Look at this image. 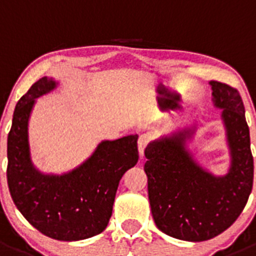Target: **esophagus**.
<instances>
[{
    "mask_svg": "<svg viewBox=\"0 0 256 256\" xmlns=\"http://www.w3.org/2000/svg\"><path fill=\"white\" fill-rule=\"evenodd\" d=\"M151 141V137L148 134H142L138 138V152L141 155V158L144 156V150H146V146L148 144V142Z\"/></svg>",
    "mask_w": 256,
    "mask_h": 256,
    "instance_id": "esophagus-1",
    "label": "esophagus"
}]
</instances>
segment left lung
I'll list each match as a JSON object with an SVG mask.
<instances>
[{
    "mask_svg": "<svg viewBox=\"0 0 256 256\" xmlns=\"http://www.w3.org/2000/svg\"><path fill=\"white\" fill-rule=\"evenodd\" d=\"M214 106L222 108L230 165L216 177L194 160L187 140L196 126L151 141L148 162V200L156 227L183 241H206L224 232L242 212L252 194L254 160L242 98L236 88L210 80Z\"/></svg>",
    "mask_w": 256,
    "mask_h": 256,
    "instance_id": "obj_1",
    "label": "left lung"
}]
</instances>
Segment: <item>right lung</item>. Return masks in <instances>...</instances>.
I'll return each instance as SVG.
<instances>
[{"instance_id":"1","label":"right lung","mask_w":256,"mask_h":256,"mask_svg":"<svg viewBox=\"0 0 256 256\" xmlns=\"http://www.w3.org/2000/svg\"><path fill=\"white\" fill-rule=\"evenodd\" d=\"M56 84L44 76L18 101L8 137V183L19 212L40 234L78 241L108 226L119 180L138 162V136L102 141L83 164L61 176L40 173L30 158L29 116L36 98Z\"/></svg>"}]
</instances>
